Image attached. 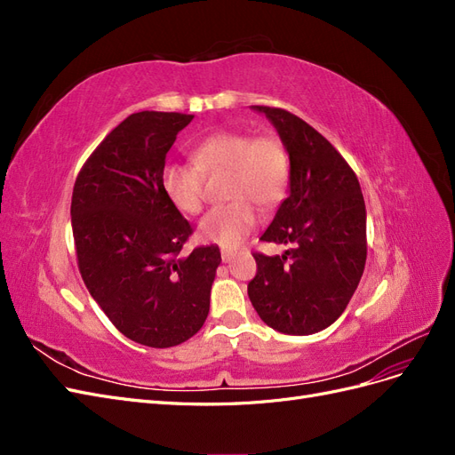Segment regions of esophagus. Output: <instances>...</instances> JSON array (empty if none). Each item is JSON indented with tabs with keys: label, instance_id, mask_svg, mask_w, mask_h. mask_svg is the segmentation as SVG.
Wrapping results in <instances>:
<instances>
[{
	"label": "esophagus",
	"instance_id": "obj_1",
	"mask_svg": "<svg viewBox=\"0 0 455 455\" xmlns=\"http://www.w3.org/2000/svg\"><path fill=\"white\" fill-rule=\"evenodd\" d=\"M235 256H237V252H235V251H228V249H224V251H222V259L226 261V264H229V261L235 259Z\"/></svg>",
	"mask_w": 455,
	"mask_h": 455
}]
</instances>
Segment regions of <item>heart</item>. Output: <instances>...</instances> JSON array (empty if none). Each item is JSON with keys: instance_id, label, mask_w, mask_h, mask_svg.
I'll return each instance as SVG.
<instances>
[{"instance_id": "b5f03b06", "label": "heart", "mask_w": 455, "mask_h": 455, "mask_svg": "<svg viewBox=\"0 0 455 455\" xmlns=\"http://www.w3.org/2000/svg\"><path fill=\"white\" fill-rule=\"evenodd\" d=\"M194 164L172 163L163 169V191L178 211L196 216L204 204V176L228 174L226 197L199 224L203 241L235 249L258 224V211H273L291 186V157L284 144L271 134L218 131L191 151Z\"/></svg>"}]
</instances>
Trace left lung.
I'll return each mask as SVG.
<instances>
[{"label": "left lung", "mask_w": 455, "mask_h": 455, "mask_svg": "<svg viewBox=\"0 0 455 455\" xmlns=\"http://www.w3.org/2000/svg\"><path fill=\"white\" fill-rule=\"evenodd\" d=\"M277 129L291 157L288 196L259 241L288 244L254 254L249 298L283 334L307 336L346 311L366 264V206L353 169L321 132L281 108L251 106Z\"/></svg>", "instance_id": "left-lung-1"}]
</instances>
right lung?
Returning <instances> with one entry per match:
<instances>
[{"label":"right lung","mask_w":455,"mask_h":455,"mask_svg":"<svg viewBox=\"0 0 455 455\" xmlns=\"http://www.w3.org/2000/svg\"><path fill=\"white\" fill-rule=\"evenodd\" d=\"M191 119L129 116L92 151L72 196L77 266L91 296L123 336L157 349L199 332L222 261L214 244L180 254L194 229L163 191L164 159Z\"/></svg>","instance_id":"1"}]
</instances>
